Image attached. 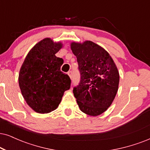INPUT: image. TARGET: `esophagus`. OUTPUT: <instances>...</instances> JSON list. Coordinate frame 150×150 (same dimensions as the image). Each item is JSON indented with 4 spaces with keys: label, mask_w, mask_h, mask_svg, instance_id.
I'll use <instances>...</instances> for the list:
<instances>
[{
    "label": "esophagus",
    "mask_w": 150,
    "mask_h": 150,
    "mask_svg": "<svg viewBox=\"0 0 150 150\" xmlns=\"http://www.w3.org/2000/svg\"><path fill=\"white\" fill-rule=\"evenodd\" d=\"M68 75H69V77H71V78H72V77H73V72H72L71 71H69V72H68Z\"/></svg>",
    "instance_id": "1"
}]
</instances>
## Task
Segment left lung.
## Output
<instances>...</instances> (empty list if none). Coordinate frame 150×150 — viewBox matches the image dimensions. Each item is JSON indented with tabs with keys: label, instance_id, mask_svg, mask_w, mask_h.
Instances as JSON below:
<instances>
[{
	"label": "left lung",
	"instance_id": "left-lung-1",
	"mask_svg": "<svg viewBox=\"0 0 150 150\" xmlns=\"http://www.w3.org/2000/svg\"><path fill=\"white\" fill-rule=\"evenodd\" d=\"M71 50L80 73V81L73 88L77 105L86 114H101L111 105L118 89L116 66L109 53L92 41L72 43Z\"/></svg>",
	"mask_w": 150,
	"mask_h": 150
}]
</instances>
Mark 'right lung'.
<instances>
[{
  "label": "right lung",
  "mask_w": 150,
  "mask_h": 150,
  "mask_svg": "<svg viewBox=\"0 0 150 150\" xmlns=\"http://www.w3.org/2000/svg\"><path fill=\"white\" fill-rule=\"evenodd\" d=\"M62 47L46 38L37 43L21 68L18 84L28 105L36 112L47 113L56 109L71 80L61 71L62 58L55 54Z\"/></svg>",
  "instance_id": "obj_1"
}]
</instances>
